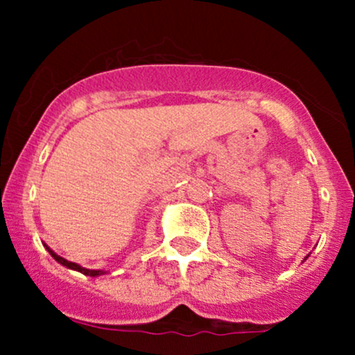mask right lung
<instances>
[{"instance_id":"right-lung-1","label":"right lung","mask_w":355,"mask_h":355,"mask_svg":"<svg viewBox=\"0 0 355 355\" xmlns=\"http://www.w3.org/2000/svg\"><path fill=\"white\" fill-rule=\"evenodd\" d=\"M46 248H48V247H46ZM48 252H50L53 259H55L56 262H60L61 266H64V267H68V268H73V270H78V272H81V274H85V275H89V277H96V275H101V274H105V272H101V270H89V268H83V267H80L78 263L68 262L67 259H63V257L56 255L55 252L50 250V248H48Z\"/></svg>"}]
</instances>
